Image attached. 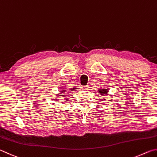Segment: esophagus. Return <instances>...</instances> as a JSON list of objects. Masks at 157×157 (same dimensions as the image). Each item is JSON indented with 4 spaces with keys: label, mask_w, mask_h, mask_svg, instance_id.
Returning <instances> with one entry per match:
<instances>
[{
    "label": "esophagus",
    "mask_w": 157,
    "mask_h": 157,
    "mask_svg": "<svg viewBox=\"0 0 157 157\" xmlns=\"http://www.w3.org/2000/svg\"><path fill=\"white\" fill-rule=\"evenodd\" d=\"M89 88V86H83L82 87V89H84V90H87Z\"/></svg>",
    "instance_id": "esophagus-1"
}]
</instances>
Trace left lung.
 I'll use <instances>...</instances> for the list:
<instances>
[{"instance_id":"8db88e82","label":"left lung","mask_w":157,"mask_h":157,"mask_svg":"<svg viewBox=\"0 0 157 157\" xmlns=\"http://www.w3.org/2000/svg\"><path fill=\"white\" fill-rule=\"evenodd\" d=\"M98 91H99V93H100V95H107V94L108 93V89H100L99 90H98Z\"/></svg>"}]
</instances>
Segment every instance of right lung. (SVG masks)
Here are the masks:
<instances>
[{
    "label": "right lung",
    "mask_w": 157,
    "mask_h": 157,
    "mask_svg": "<svg viewBox=\"0 0 157 157\" xmlns=\"http://www.w3.org/2000/svg\"><path fill=\"white\" fill-rule=\"evenodd\" d=\"M75 88L71 89H70V91H73V90H75ZM65 90H66V89H63V90H62V91H60L61 92L59 93V94H61V95H63V94H66V91H65ZM70 91H69V92H70Z\"/></svg>",
    "instance_id": "right-lung-1"
}]
</instances>
